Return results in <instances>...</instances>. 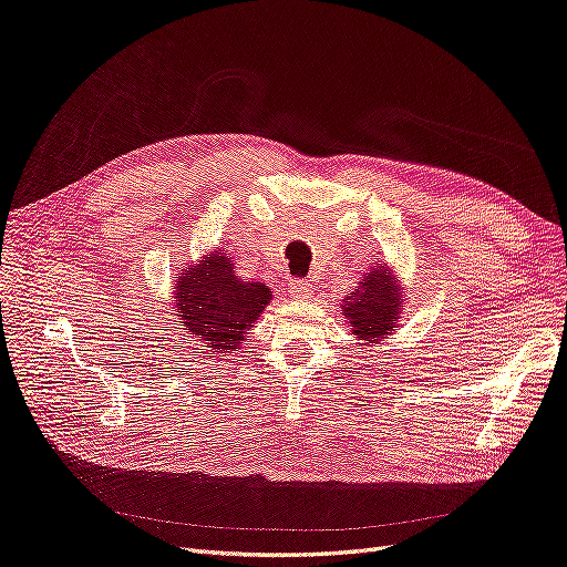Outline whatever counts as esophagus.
<instances>
[{
    "instance_id": "esophagus-1",
    "label": "esophagus",
    "mask_w": 567,
    "mask_h": 567,
    "mask_svg": "<svg viewBox=\"0 0 567 567\" xmlns=\"http://www.w3.org/2000/svg\"><path fill=\"white\" fill-rule=\"evenodd\" d=\"M310 291H312V282L310 280H291L287 285V295L291 299H308Z\"/></svg>"
}]
</instances>
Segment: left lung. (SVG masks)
<instances>
[{
  "instance_id": "obj_1",
  "label": "left lung",
  "mask_w": 567,
  "mask_h": 567,
  "mask_svg": "<svg viewBox=\"0 0 567 567\" xmlns=\"http://www.w3.org/2000/svg\"><path fill=\"white\" fill-rule=\"evenodd\" d=\"M343 303L354 337L360 341H379L392 331L396 316H400V285L390 276L388 268H373L367 272L364 282L343 299Z\"/></svg>"
}]
</instances>
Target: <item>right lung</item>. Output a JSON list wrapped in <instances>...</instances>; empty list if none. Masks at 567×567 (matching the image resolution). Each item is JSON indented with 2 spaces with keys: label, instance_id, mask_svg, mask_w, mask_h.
<instances>
[{
  "label": "right lung",
  "instance_id": "add662e5",
  "mask_svg": "<svg viewBox=\"0 0 567 567\" xmlns=\"http://www.w3.org/2000/svg\"><path fill=\"white\" fill-rule=\"evenodd\" d=\"M175 289L179 320L205 343L207 358L238 348L270 301L264 282H245L236 276L226 251L207 255L203 264L182 272Z\"/></svg>",
  "mask_w": 567,
  "mask_h": 567
}]
</instances>
